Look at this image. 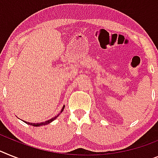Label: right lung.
I'll return each instance as SVG.
<instances>
[{
	"label": "right lung",
	"instance_id": "right-lung-1",
	"mask_svg": "<svg viewBox=\"0 0 158 158\" xmlns=\"http://www.w3.org/2000/svg\"><path fill=\"white\" fill-rule=\"evenodd\" d=\"M64 108H65V106H63V108H62V110H61V112H63V109H64ZM61 112H60V113H61ZM60 113H59V114H60ZM59 115H57L56 116H54V117L52 118V119H50V120H46V122H42V123H39V124H34V123H29V122H26V121H24V122H25V123H26V124H30V125H32V126H34V127L42 126V125H46V124H50V123H51V122H52V121H54V120H55V119H56V118L59 116Z\"/></svg>",
	"mask_w": 158,
	"mask_h": 158
}]
</instances>
